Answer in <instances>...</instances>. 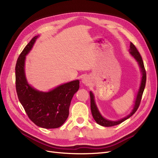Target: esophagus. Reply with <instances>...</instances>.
Instances as JSON below:
<instances>
[{
    "mask_svg": "<svg viewBox=\"0 0 158 158\" xmlns=\"http://www.w3.org/2000/svg\"><path fill=\"white\" fill-rule=\"evenodd\" d=\"M82 82L84 84L89 85V83H90V79H89L88 76H84V77L82 79Z\"/></svg>",
    "mask_w": 158,
    "mask_h": 158,
    "instance_id": "obj_1",
    "label": "esophagus"
}]
</instances>
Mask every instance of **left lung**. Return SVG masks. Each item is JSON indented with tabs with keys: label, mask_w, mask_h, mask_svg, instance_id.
Instances as JSON below:
<instances>
[{
	"label": "left lung",
	"mask_w": 158,
	"mask_h": 158,
	"mask_svg": "<svg viewBox=\"0 0 158 158\" xmlns=\"http://www.w3.org/2000/svg\"><path fill=\"white\" fill-rule=\"evenodd\" d=\"M129 52H130V54L138 62V65H139L140 68L142 76L140 88H139V89H138V94H137V95H136V100L135 102V106H134L133 109H132V111H131V113L129 114H128L127 117L120 119V120L116 121L107 120V119L105 118L102 115L101 113H99L98 108L97 107L96 104H95V102L94 95L93 93L90 91L89 95H90L91 111H92V116L94 118V120L98 124H99V125H102L103 127H113V126H115V125H119V124H121L123 121H125L128 118H130L132 115V114H135V112L137 111L138 107H139V106H140V103L141 99H142V94H143V92H144L145 85H146V70H145L144 63H143V60H142V56H141L140 54L139 53V52L138 51V50L136 48V47L135 46V45H134L132 43H131V44H130V49H129Z\"/></svg>",
	"instance_id": "left-lung-1"
}]
</instances>
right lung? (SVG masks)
Masks as SVG:
<instances>
[{"label":"right lung","mask_w":158,"mask_h":158,"mask_svg":"<svg viewBox=\"0 0 158 158\" xmlns=\"http://www.w3.org/2000/svg\"><path fill=\"white\" fill-rule=\"evenodd\" d=\"M39 36H35L23 49L16 64V88L19 101L30 120L44 128H59L69 114V107L74 94L79 89L76 80L61 84L47 92H40L27 83L25 74L26 56Z\"/></svg>","instance_id":"right-lung-1"}]
</instances>
